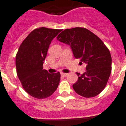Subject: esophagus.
<instances>
[{"instance_id":"esophagus-1","label":"esophagus","mask_w":126,"mask_h":126,"mask_svg":"<svg viewBox=\"0 0 126 126\" xmlns=\"http://www.w3.org/2000/svg\"><path fill=\"white\" fill-rule=\"evenodd\" d=\"M61 74L62 77H66V76H67V75H68L67 73H61Z\"/></svg>"}]
</instances>
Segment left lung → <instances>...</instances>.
Segmentation results:
<instances>
[{
	"mask_svg": "<svg viewBox=\"0 0 126 126\" xmlns=\"http://www.w3.org/2000/svg\"><path fill=\"white\" fill-rule=\"evenodd\" d=\"M57 40L69 45L76 59L86 64V71L77 73L78 80L73 85L76 93L86 98L99 94L106 86L111 72V57L104 42L86 28L66 29Z\"/></svg>",
	"mask_w": 126,
	"mask_h": 126,
	"instance_id": "left-lung-1",
	"label": "left lung"
}]
</instances>
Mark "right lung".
<instances>
[{"mask_svg":"<svg viewBox=\"0 0 126 126\" xmlns=\"http://www.w3.org/2000/svg\"><path fill=\"white\" fill-rule=\"evenodd\" d=\"M61 31L35 29L20 46L15 59L16 73L24 89L33 97L46 98L58 88L60 73H49L43 69V64L52 40Z\"/></svg>","mask_w":126,"mask_h":126,"instance_id":"1","label":"right lung"}]
</instances>
